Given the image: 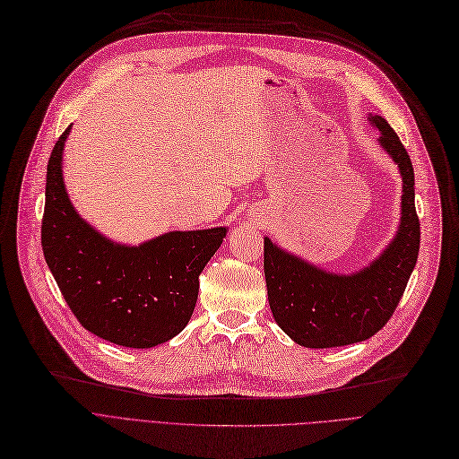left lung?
<instances>
[{"label": "left lung", "mask_w": 459, "mask_h": 459, "mask_svg": "<svg viewBox=\"0 0 459 459\" xmlns=\"http://www.w3.org/2000/svg\"><path fill=\"white\" fill-rule=\"evenodd\" d=\"M379 145L398 164L402 216L396 235L372 264L351 274L325 271L265 237L264 269L274 321L295 343L325 349L364 342L379 333L407 288L420 248L414 209V171L398 134L381 116L369 114Z\"/></svg>", "instance_id": "8db88e82"}]
</instances>
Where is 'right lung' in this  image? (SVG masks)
<instances>
[{
    "label": "right lung",
    "instance_id": "add662e5",
    "mask_svg": "<svg viewBox=\"0 0 459 459\" xmlns=\"http://www.w3.org/2000/svg\"><path fill=\"white\" fill-rule=\"evenodd\" d=\"M65 130L47 168L40 243L59 291L85 331L123 347L149 349L178 336L195 308L200 274L226 226L168 231L119 245L85 222L63 183Z\"/></svg>",
    "mask_w": 459,
    "mask_h": 459
}]
</instances>
